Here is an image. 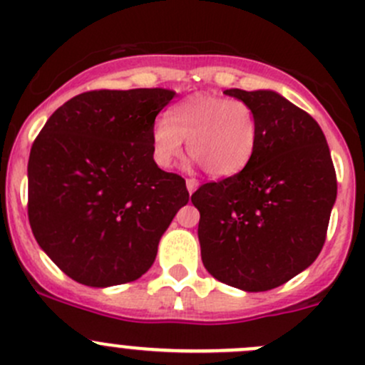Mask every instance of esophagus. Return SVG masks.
<instances>
[{
	"label": "esophagus",
	"mask_w": 365,
	"mask_h": 365,
	"mask_svg": "<svg viewBox=\"0 0 365 365\" xmlns=\"http://www.w3.org/2000/svg\"><path fill=\"white\" fill-rule=\"evenodd\" d=\"M197 185H200V182H197L196 178H187V190H189L190 194L197 189Z\"/></svg>",
	"instance_id": "34e87169"
}]
</instances>
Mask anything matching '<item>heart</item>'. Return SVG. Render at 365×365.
I'll use <instances>...</instances> for the list:
<instances>
[{
    "label": "heart",
    "instance_id": "obj_1",
    "mask_svg": "<svg viewBox=\"0 0 365 365\" xmlns=\"http://www.w3.org/2000/svg\"><path fill=\"white\" fill-rule=\"evenodd\" d=\"M187 150L213 178L237 175L254 155L257 143V118L247 102L212 93L190 95L157 118L152 125L153 159L171 168Z\"/></svg>",
    "mask_w": 365,
    "mask_h": 365
}]
</instances>
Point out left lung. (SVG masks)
Listing matches in <instances>:
<instances>
[{"mask_svg":"<svg viewBox=\"0 0 365 365\" xmlns=\"http://www.w3.org/2000/svg\"><path fill=\"white\" fill-rule=\"evenodd\" d=\"M257 118V143L237 175L201 185V259L217 281L267 292L312 264L325 244L337 180L314 118L270 90L233 88Z\"/></svg>","mask_w":365,"mask_h":365,"instance_id":"obj_1","label":"left lung"}]
</instances>
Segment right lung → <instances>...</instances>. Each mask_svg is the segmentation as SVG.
Instances as JSON below:
<instances>
[{
	"mask_svg": "<svg viewBox=\"0 0 365 365\" xmlns=\"http://www.w3.org/2000/svg\"><path fill=\"white\" fill-rule=\"evenodd\" d=\"M164 88L95 90L51 114L28 160V217L42 251L93 288L141 277L189 201L185 180L153 160Z\"/></svg>",
	"mask_w": 365,
	"mask_h": 365,
	"instance_id": "right-lung-1",
	"label": "right lung"
}]
</instances>
